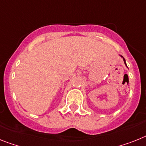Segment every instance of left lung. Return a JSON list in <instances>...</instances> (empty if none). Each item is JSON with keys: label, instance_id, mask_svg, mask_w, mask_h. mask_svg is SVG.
<instances>
[{"label": "left lung", "instance_id": "left-lung-1", "mask_svg": "<svg viewBox=\"0 0 146 146\" xmlns=\"http://www.w3.org/2000/svg\"><path fill=\"white\" fill-rule=\"evenodd\" d=\"M120 56H121V57H122V58H123V60H124V62H125V66H126V67H127V64H126V62H125V59L124 58L123 56H121V55H120Z\"/></svg>", "mask_w": 146, "mask_h": 146}]
</instances>
